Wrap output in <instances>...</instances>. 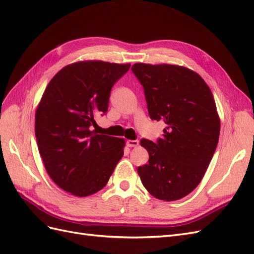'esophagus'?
<instances>
[{
  "instance_id": "obj_1",
  "label": "esophagus",
  "mask_w": 254,
  "mask_h": 254,
  "mask_svg": "<svg viewBox=\"0 0 254 254\" xmlns=\"http://www.w3.org/2000/svg\"><path fill=\"white\" fill-rule=\"evenodd\" d=\"M127 146L128 147H136L139 145V141L137 140H127Z\"/></svg>"
}]
</instances>
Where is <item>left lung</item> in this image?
I'll use <instances>...</instances> for the list:
<instances>
[{
  "mask_svg": "<svg viewBox=\"0 0 254 254\" xmlns=\"http://www.w3.org/2000/svg\"><path fill=\"white\" fill-rule=\"evenodd\" d=\"M131 71L143 86L150 119L166 124L156 143L141 140L149 160L137 174L153 197L178 200L200 183L217 147L220 122L213 94L187 67L135 64Z\"/></svg>",
  "mask_w": 254,
  "mask_h": 254,
  "instance_id": "1",
  "label": "left lung"
}]
</instances>
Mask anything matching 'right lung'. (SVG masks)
I'll return each instance as SVG.
<instances>
[{"label":"right lung","instance_id":"add662e5","mask_svg":"<svg viewBox=\"0 0 254 254\" xmlns=\"http://www.w3.org/2000/svg\"><path fill=\"white\" fill-rule=\"evenodd\" d=\"M129 67L98 60L68 64L42 95L35 120L38 148L51 179L74 196L102 190L124 155V139L98 134L92 126Z\"/></svg>","mask_w":254,"mask_h":254}]
</instances>
